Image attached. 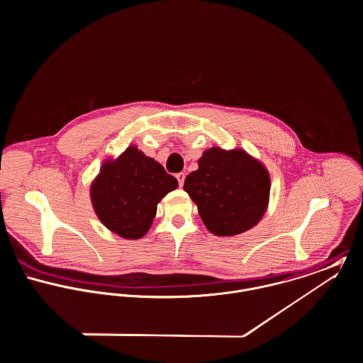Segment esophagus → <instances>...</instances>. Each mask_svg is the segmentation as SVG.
Returning a JSON list of instances; mask_svg holds the SVG:
<instances>
[{"label":"esophagus","mask_w":363,"mask_h":363,"mask_svg":"<svg viewBox=\"0 0 363 363\" xmlns=\"http://www.w3.org/2000/svg\"><path fill=\"white\" fill-rule=\"evenodd\" d=\"M175 177H177V179H178L179 186H182V185H184V182H185V172H178Z\"/></svg>","instance_id":"34e87169"}]
</instances>
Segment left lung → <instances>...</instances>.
<instances>
[{
    "mask_svg": "<svg viewBox=\"0 0 363 363\" xmlns=\"http://www.w3.org/2000/svg\"><path fill=\"white\" fill-rule=\"evenodd\" d=\"M198 164L184 189L209 231L227 237L254 227L267 211L271 189L264 165L242 150L218 147L206 150Z\"/></svg>",
    "mask_w": 363,
    "mask_h": 363,
    "instance_id": "obj_1",
    "label": "left lung"
}]
</instances>
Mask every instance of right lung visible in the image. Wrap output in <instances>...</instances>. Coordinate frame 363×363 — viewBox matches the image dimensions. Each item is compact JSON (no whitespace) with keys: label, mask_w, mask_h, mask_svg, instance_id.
Returning a JSON list of instances; mask_svg holds the SVG:
<instances>
[{"label":"right lung","mask_w":363,"mask_h":363,"mask_svg":"<svg viewBox=\"0 0 363 363\" xmlns=\"http://www.w3.org/2000/svg\"><path fill=\"white\" fill-rule=\"evenodd\" d=\"M178 186L161 164L135 145L106 161L91 188L99 220L123 238H140L157 213V203Z\"/></svg>","instance_id":"1"}]
</instances>
